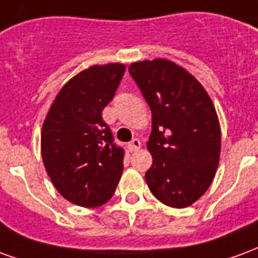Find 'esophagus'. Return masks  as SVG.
<instances>
[{
  "mask_svg": "<svg viewBox=\"0 0 258 258\" xmlns=\"http://www.w3.org/2000/svg\"><path fill=\"white\" fill-rule=\"evenodd\" d=\"M140 146H142L140 140H139V139H133V140H132V142L127 144V148H129L132 152H133V151H137V150L140 148Z\"/></svg>",
  "mask_w": 258,
  "mask_h": 258,
  "instance_id": "1",
  "label": "esophagus"
}]
</instances>
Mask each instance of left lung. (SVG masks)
Instances as JSON below:
<instances>
[{"instance_id":"8db88e82","label":"left lung","mask_w":258,"mask_h":258,"mask_svg":"<svg viewBox=\"0 0 258 258\" xmlns=\"http://www.w3.org/2000/svg\"><path fill=\"white\" fill-rule=\"evenodd\" d=\"M129 73L152 114L147 185L170 208L191 206L219 166L221 131L212 99L194 75L170 60L136 61Z\"/></svg>"}]
</instances>
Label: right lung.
I'll return each instance as SVG.
<instances>
[{
    "instance_id": "add662e5",
    "label": "right lung",
    "mask_w": 258,
    "mask_h": 258,
    "mask_svg": "<svg viewBox=\"0 0 258 258\" xmlns=\"http://www.w3.org/2000/svg\"><path fill=\"white\" fill-rule=\"evenodd\" d=\"M125 64L92 66L56 96L41 133V152L54 188L71 204L101 206L114 195L123 170V150L101 118Z\"/></svg>"
}]
</instances>
